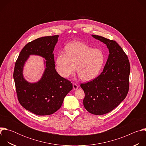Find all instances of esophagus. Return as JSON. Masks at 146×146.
Instances as JSON below:
<instances>
[{"label":"esophagus","instance_id":"34e87169","mask_svg":"<svg viewBox=\"0 0 146 146\" xmlns=\"http://www.w3.org/2000/svg\"><path fill=\"white\" fill-rule=\"evenodd\" d=\"M73 89L74 90H77L78 88V86L77 84H76V83H73Z\"/></svg>","mask_w":146,"mask_h":146}]
</instances>
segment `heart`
I'll return each instance as SVG.
<instances>
[{"label": "heart", "instance_id": "obj_1", "mask_svg": "<svg viewBox=\"0 0 146 146\" xmlns=\"http://www.w3.org/2000/svg\"><path fill=\"white\" fill-rule=\"evenodd\" d=\"M105 56L102 50L93 49L84 43L74 41L68 45L65 52H59L56 58L58 73L64 78L74 74L76 70L80 78L90 81L99 74L105 63Z\"/></svg>", "mask_w": 146, "mask_h": 146}]
</instances>
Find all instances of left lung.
Masks as SVG:
<instances>
[{"label": "left lung", "mask_w": 146, "mask_h": 146, "mask_svg": "<svg viewBox=\"0 0 146 146\" xmlns=\"http://www.w3.org/2000/svg\"><path fill=\"white\" fill-rule=\"evenodd\" d=\"M92 36L106 44L109 55L103 72L96 78L81 84L85 97L83 105L95 115L110 112L126 98L129 91L130 64L127 54L114 40Z\"/></svg>", "instance_id": "1"}]
</instances>
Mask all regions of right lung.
I'll list each match as a JSON object with an SVG mask.
<instances>
[{
  "instance_id": "add662e5",
  "label": "right lung",
  "mask_w": 146,
  "mask_h": 146,
  "mask_svg": "<svg viewBox=\"0 0 146 146\" xmlns=\"http://www.w3.org/2000/svg\"><path fill=\"white\" fill-rule=\"evenodd\" d=\"M58 35L38 38L25 46L15 62L13 77L19 103L37 115H47L61 107L66 95L73 89L72 83L61 77L55 70L53 51ZM31 54L39 55L46 60V69L41 79L31 83L23 77V69Z\"/></svg>"
}]
</instances>
